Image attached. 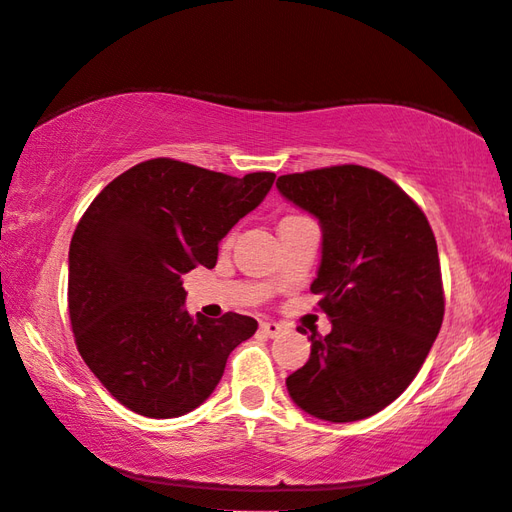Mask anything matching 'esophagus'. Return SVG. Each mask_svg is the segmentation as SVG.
I'll list each match as a JSON object with an SVG mask.
<instances>
[{"instance_id": "1", "label": "esophagus", "mask_w": 512, "mask_h": 512, "mask_svg": "<svg viewBox=\"0 0 512 512\" xmlns=\"http://www.w3.org/2000/svg\"><path fill=\"white\" fill-rule=\"evenodd\" d=\"M260 332L267 334V336H278L283 332V325L276 323V321H263V323H260Z\"/></svg>"}]
</instances>
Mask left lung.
I'll return each instance as SVG.
<instances>
[{
  "instance_id": "1",
  "label": "left lung",
  "mask_w": 512,
  "mask_h": 512,
  "mask_svg": "<svg viewBox=\"0 0 512 512\" xmlns=\"http://www.w3.org/2000/svg\"><path fill=\"white\" fill-rule=\"evenodd\" d=\"M323 229L312 292L332 332H312L310 359L287 392L316 419L372 417L421 370L443 321L437 240L406 191L383 173L339 165L276 180Z\"/></svg>"
}]
</instances>
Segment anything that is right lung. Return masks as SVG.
Here are the masks:
<instances>
[{
  "label": "right lung",
  "instance_id": "obj_1",
  "mask_svg": "<svg viewBox=\"0 0 512 512\" xmlns=\"http://www.w3.org/2000/svg\"><path fill=\"white\" fill-rule=\"evenodd\" d=\"M274 178L153 158L84 211L69 249L71 327L84 363L122 406L151 419L191 412L216 390L231 350L258 330L236 312L191 316L182 276L216 265L218 243Z\"/></svg>",
  "mask_w": 512,
  "mask_h": 512
}]
</instances>
